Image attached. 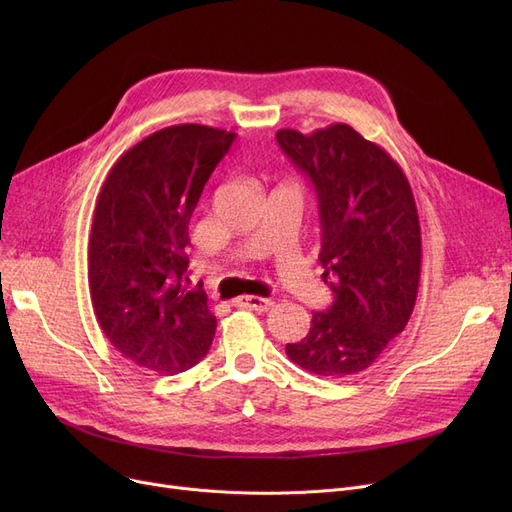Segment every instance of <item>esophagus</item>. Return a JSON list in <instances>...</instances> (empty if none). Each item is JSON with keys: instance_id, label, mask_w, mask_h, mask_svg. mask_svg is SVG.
I'll use <instances>...</instances> for the list:
<instances>
[{"instance_id": "34e87169", "label": "esophagus", "mask_w": 512, "mask_h": 512, "mask_svg": "<svg viewBox=\"0 0 512 512\" xmlns=\"http://www.w3.org/2000/svg\"><path fill=\"white\" fill-rule=\"evenodd\" d=\"M238 307H247V309H253V311H270L274 307V301L272 299H263V297H257V294H247V297H240L236 301Z\"/></svg>"}]
</instances>
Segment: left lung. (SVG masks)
<instances>
[{
	"label": "left lung",
	"instance_id": "1",
	"mask_svg": "<svg viewBox=\"0 0 512 512\" xmlns=\"http://www.w3.org/2000/svg\"><path fill=\"white\" fill-rule=\"evenodd\" d=\"M276 139L315 186L319 261L334 292L286 355L315 375L351 378L405 330L417 301L421 226L411 184L390 153L348 124L282 128Z\"/></svg>",
	"mask_w": 512,
	"mask_h": 512
}]
</instances>
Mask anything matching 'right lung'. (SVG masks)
I'll return each mask as SVG.
<instances>
[{"instance_id":"add662e5","label":"right lung","mask_w":512,"mask_h":512,"mask_svg":"<svg viewBox=\"0 0 512 512\" xmlns=\"http://www.w3.org/2000/svg\"><path fill=\"white\" fill-rule=\"evenodd\" d=\"M203 124L161 128L107 174L89 240V290L105 338L130 363L180 373L209 351L215 315L186 288L188 222L203 186L234 143Z\"/></svg>"}]
</instances>
